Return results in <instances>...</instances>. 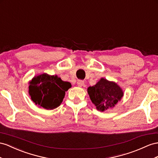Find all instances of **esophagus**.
<instances>
[{
    "mask_svg": "<svg viewBox=\"0 0 158 158\" xmlns=\"http://www.w3.org/2000/svg\"><path fill=\"white\" fill-rule=\"evenodd\" d=\"M77 83V85L79 87H82L84 85V81L83 80H78Z\"/></svg>",
    "mask_w": 158,
    "mask_h": 158,
    "instance_id": "obj_1",
    "label": "esophagus"
}]
</instances>
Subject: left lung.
Listing matches in <instances>:
<instances>
[{
	"instance_id": "obj_1",
	"label": "left lung",
	"mask_w": 158,
	"mask_h": 158,
	"mask_svg": "<svg viewBox=\"0 0 158 158\" xmlns=\"http://www.w3.org/2000/svg\"><path fill=\"white\" fill-rule=\"evenodd\" d=\"M87 91L92 103L102 111L114 107L123 95L118 85L105 79H101L95 85L89 87Z\"/></svg>"
}]
</instances>
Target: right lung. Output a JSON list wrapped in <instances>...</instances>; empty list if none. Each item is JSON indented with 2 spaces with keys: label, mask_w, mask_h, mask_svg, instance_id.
I'll return each instance as SVG.
<instances>
[{
  "label": "right lung",
  "mask_w": 158,
  "mask_h": 158,
  "mask_svg": "<svg viewBox=\"0 0 158 158\" xmlns=\"http://www.w3.org/2000/svg\"><path fill=\"white\" fill-rule=\"evenodd\" d=\"M29 93L31 99L46 110H53L60 106L65 91L71 87L69 82L63 81L56 75L43 73L32 79Z\"/></svg>",
  "instance_id": "1"
}]
</instances>
